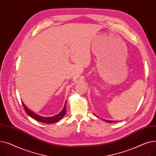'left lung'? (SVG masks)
Masks as SVG:
<instances>
[{
	"mask_svg": "<svg viewBox=\"0 0 156 156\" xmlns=\"http://www.w3.org/2000/svg\"><path fill=\"white\" fill-rule=\"evenodd\" d=\"M105 121L108 122H114V121H109V120H105Z\"/></svg>",
	"mask_w": 156,
	"mask_h": 156,
	"instance_id": "8db88e82",
	"label": "left lung"
}]
</instances>
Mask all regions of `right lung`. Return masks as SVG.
<instances>
[{"instance_id": "1", "label": "right lung", "mask_w": 156, "mask_h": 156, "mask_svg": "<svg viewBox=\"0 0 156 156\" xmlns=\"http://www.w3.org/2000/svg\"><path fill=\"white\" fill-rule=\"evenodd\" d=\"M66 102H65V105L64 106L63 109L58 114H57V115H55L54 116H51V117H44V116H41L38 115V114L31 111L22 102L24 110H25L26 112L28 114L30 117L36 119L38 121L42 122H44V123H46V124H50V123H54V122H56L57 121H59V120H61L64 117L66 112Z\"/></svg>"}]
</instances>
